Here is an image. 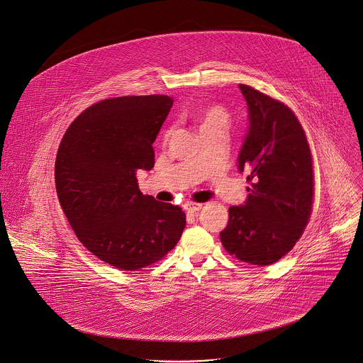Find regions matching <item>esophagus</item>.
Returning <instances> with one entry per match:
<instances>
[{"label":"esophagus","mask_w":363,"mask_h":363,"mask_svg":"<svg viewBox=\"0 0 363 363\" xmlns=\"http://www.w3.org/2000/svg\"><path fill=\"white\" fill-rule=\"evenodd\" d=\"M184 208H186V211H187V213L194 214V213H197V211L201 208V204H200V203L189 201V203H186V204H184Z\"/></svg>","instance_id":"34e87169"}]
</instances>
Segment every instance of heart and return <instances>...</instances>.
<instances>
[{"label": "heart", "instance_id": "heart-1", "mask_svg": "<svg viewBox=\"0 0 363 363\" xmlns=\"http://www.w3.org/2000/svg\"><path fill=\"white\" fill-rule=\"evenodd\" d=\"M193 121L201 135V134L217 131V130L228 131V128L230 125V116H229L228 110L220 106H210V107L197 110L193 116ZM172 133H173L172 128H169L163 133L164 143L170 138Z\"/></svg>", "mask_w": 363, "mask_h": 363}]
</instances>
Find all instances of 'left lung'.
I'll use <instances>...</instances> for the list:
<instances>
[{
    "instance_id": "1",
    "label": "left lung",
    "mask_w": 363,
    "mask_h": 363,
    "mask_svg": "<svg viewBox=\"0 0 363 363\" xmlns=\"http://www.w3.org/2000/svg\"><path fill=\"white\" fill-rule=\"evenodd\" d=\"M249 130L239 172L247 174V199L229 207L220 240L236 259L267 266L286 256L302 236L313 204V167L306 134L283 103L239 84Z\"/></svg>"
}]
</instances>
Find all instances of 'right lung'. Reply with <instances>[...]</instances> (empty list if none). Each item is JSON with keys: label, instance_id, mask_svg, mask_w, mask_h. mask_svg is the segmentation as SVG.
<instances>
[{"label": "right lung", "instance_id": "right-lung-1", "mask_svg": "<svg viewBox=\"0 0 363 363\" xmlns=\"http://www.w3.org/2000/svg\"><path fill=\"white\" fill-rule=\"evenodd\" d=\"M169 96L99 101L67 128L55 159L61 208L79 240L100 260L138 270L163 259L180 240L186 214L144 196L137 170L155 166V143Z\"/></svg>", "mask_w": 363, "mask_h": 363}]
</instances>
